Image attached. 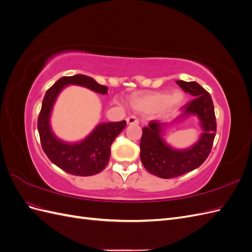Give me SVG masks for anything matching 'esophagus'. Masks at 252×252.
I'll use <instances>...</instances> for the list:
<instances>
[{
    "instance_id": "obj_1",
    "label": "esophagus",
    "mask_w": 252,
    "mask_h": 252,
    "mask_svg": "<svg viewBox=\"0 0 252 252\" xmlns=\"http://www.w3.org/2000/svg\"><path fill=\"white\" fill-rule=\"evenodd\" d=\"M126 122H127V124H128V125H132V124H139V120L136 119L134 116H130V117H128V118L126 119Z\"/></svg>"
}]
</instances>
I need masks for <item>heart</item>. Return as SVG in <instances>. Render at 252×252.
<instances>
[{
  "label": "heart",
  "instance_id": "b5f03b06",
  "mask_svg": "<svg viewBox=\"0 0 252 252\" xmlns=\"http://www.w3.org/2000/svg\"><path fill=\"white\" fill-rule=\"evenodd\" d=\"M185 102V94L182 90H174L171 94L165 91L145 93L132 97V107L142 113H167L179 108Z\"/></svg>",
  "mask_w": 252,
  "mask_h": 252
}]
</instances>
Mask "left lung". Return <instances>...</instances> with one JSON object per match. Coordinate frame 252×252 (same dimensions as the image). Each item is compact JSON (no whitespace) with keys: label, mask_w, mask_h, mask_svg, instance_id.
<instances>
[{"label":"left lung","mask_w":252,"mask_h":252,"mask_svg":"<svg viewBox=\"0 0 252 252\" xmlns=\"http://www.w3.org/2000/svg\"><path fill=\"white\" fill-rule=\"evenodd\" d=\"M177 84L194 98L183 106L180 116L174 121L195 116L203 132L192 146L177 149L163 139L164 129L168 123L154 120L143 128L140 143L142 164L147 171L162 179L177 178L200 167L210 154L217 132L215 107L210 94L196 82L177 81Z\"/></svg>","instance_id":"left-lung-1"}]
</instances>
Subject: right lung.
Returning <instances> with one entry per match:
<instances>
[{"instance_id": "obj_1", "label": "right lung", "mask_w": 252, "mask_h": 252, "mask_svg": "<svg viewBox=\"0 0 252 252\" xmlns=\"http://www.w3.org/2000/svg\"><path fill=\"white\" fill-rule=\"evenodd\" d=\"M69 85L86 87L101 94H106L108 91L107 87L84 74L61 78L45 94L37 119V130L42 148L53 164L70 174L89 177L101 172L107 165L111 144L123 131L126 121L98 124L85 139L79 142L69 143L60 140L52 131L50 117L61 91Z\"/></svg>"}]
</instances>
